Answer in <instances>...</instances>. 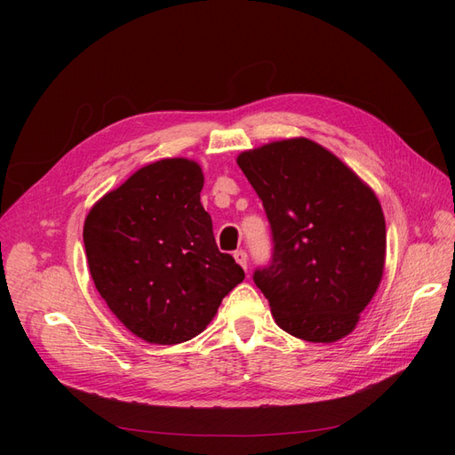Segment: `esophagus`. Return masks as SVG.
<instances>
[{"label":"esophagus","instance_id":"1","mask_svg":"<svg viewBox=\"0 0 455 455\" xmlns=\"http://www.w3.org/2000/svg\"><path fill=\"white\" fill-rule=\"evenodd\" d=\"M233 258H235V261H237V264H239L244 271L249 269V256H246L244 251H237L235 254H233Z\"/></svg>","mask_w":455,"mask_h":455}]
</instances>
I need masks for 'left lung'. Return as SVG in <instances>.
<instances>
[{
	"label": "left lung",
	"mask_w": 455,
	"mask_h": 455,
	"mask_svg": "<svg viewBox=\"0 0 455 455\" xmlns=\"http://www.w3.org/2000/svg\"><path fill=\"white\" fill-rule=\"evenodd\" d=\"M237 164L271 224L273 261L254 283L275 323L313 343L349 336L385 267V218L374 189L304 136L246 149Z\"/></svg>",
	"instance_id": "1"
}]
</instances>
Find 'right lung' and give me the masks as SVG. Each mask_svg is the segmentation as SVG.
<instances>
[{
  "mask_svg": "<svg viewBox=\"0 0 455 455\" xmlns=\"http://www.w3.org/2000/svg\"><path fill=\"white\" fill-rule=\"evenodd\" d=\"M201 164L149 163L92 204L84 243L96 291L134 336L174 346L201 334L244 271L218 251Z\"/></svg>",
  "mask_w": 455,
  "mask_h": 455,
  "instance_id": "right-lung-1",
  "label": "right lung"
}]
</instances>
